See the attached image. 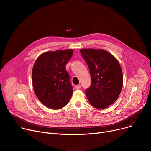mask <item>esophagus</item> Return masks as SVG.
Here are the masks:
<instances>
[{"label":"esophagus","mask_w":151,"mask_h":151,"mask_svg":"<svg viewBox=\"0 0 151 151\" xmlns=\"http://www.w3.org/2000/svg\"><path fill=\"white\" fill-rule=\"evenodd\" d=\"M81 88V85H76L75 86V88L76 89H80V88Z\"/></svg>","instance_id":"obj_1"}]
</instances>
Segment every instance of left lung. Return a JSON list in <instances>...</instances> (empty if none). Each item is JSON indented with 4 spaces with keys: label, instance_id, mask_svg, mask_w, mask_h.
<instances>
[{
    "label": "left lung",
    "instance_id": "obj_1",
    "mask_svg": "<svg viewBox=\"0 0 151 151\" xmlns=\"http://www.w3.org/2000/svg\"><path fill=\"white\" fill-rule=\"evenodd\" d=\"M81 54L89 68L91 83L85 93L90 104L104 109L117 100L123 85L118 61L104 49H82Z\"/></svg>",
    "mask_w": 151,
    "mask_h": 151
}]
</instances>
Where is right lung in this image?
Returning a JSON list of instances; mask_svg holds the SVG:
<instances>
[{
	"mask_svg": "<svg viewBox=\"0 0 151 151\" xmlns=\"http://www.w3.org/2000/svg\"><path fill=\"white\" fill-rule=\"evenodd\" d=\"M73 52L66 49L44 52L34 63L32 73L33 90L40 101L50 109L64 107L73 95L65 66Z\"/></svg>",
	"mask_w": 151,
	"mask_h": 151,
	"instance_id": "obj_1",
	"label": "right lung"
}]
</instances>
